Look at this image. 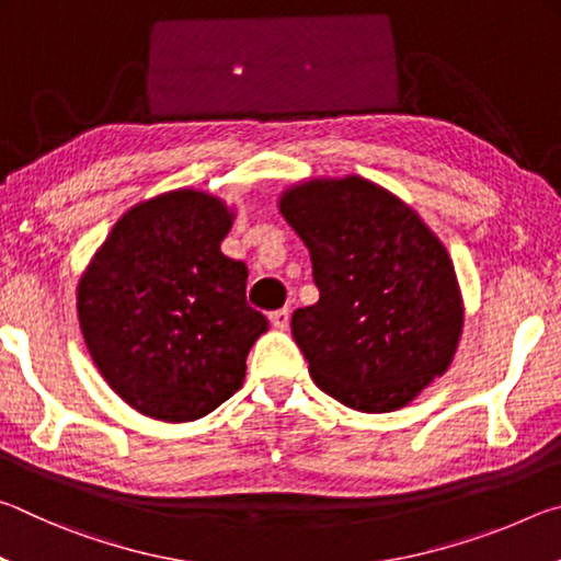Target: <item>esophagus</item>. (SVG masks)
<instances>
[{"label":"esophagus","instance_id":"1","mask_svg":"<svg viewBox=\"0 0 561 561\" xmlns=\"http://www.w3.org/2000/svg\"><path fill=\"white\" fill-rule=\"evenodd\" d=\"M270 321H272V327H274V329L287 331V327H289V311H287V309L272 311V314H270Z\"/></svg>","mask_w":561,"mask_h":561}]
</instances>
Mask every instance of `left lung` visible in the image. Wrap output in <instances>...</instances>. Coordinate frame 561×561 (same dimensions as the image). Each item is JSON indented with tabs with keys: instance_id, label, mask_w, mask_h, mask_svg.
<instances>
[{
	"instance_id": "1",
	"label": "left lung",
	"mask_w": 561,
	"mask_h": 561,
	"mask_svg": "<svg viewBox=\"0 0 561 561\" xmlns=\"http://www.w3.org/2000/svg\"><path fill=\"white\" fill-rule=\"evenodd\" d=\"M277 207L307 244L319 301L291 334L327 396L391 413L443 376L458 351L465 301L440 237L391 190L360 175L307 178Z\"/></svg>"
}]
</instances>
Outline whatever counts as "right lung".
I'll use <instances>...</instances> for the list:
<instances>
[{"instance_id":"obj_1","label":"right lung","mask_w":561,"mask_h":561,"mask_svg":"<svg viewBox=\"0 0 561 561\" xmlns=\"http://www.w3.org/2000/svg\"><path fill=\"white\" fill-rule=\"evenodd\" d=\"M234 207L178 187L118 217L76 287L89 354L111 391L153 421L187 423L240 391L267 319L247 267L225 257Z\"/></svg>"}]
</instances>
